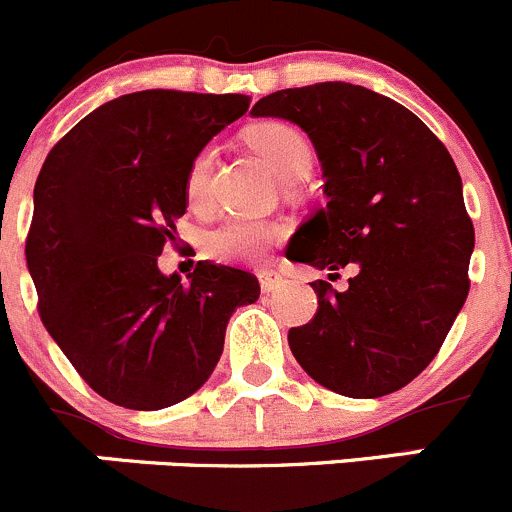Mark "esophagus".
I'll list each match as a JSON object with an SVG mask.
<instances>
[{
	"label": "esophagus",
	"instance_id": "obj_1",
	"mask_svg": "<svg viewBox=\"0 0 512 512\" xmlns=\"http://www.w3.org/2000/svg\"><path fill=\"white\" fill-rule=\"evenodd\" d=\"M258 281H261L263 293H271V291H276L278 286H283V281H286V278H283L278 271H273V268H263V271H258Z\"/></svg>",
	"mask_w": 512,
	"mask_h": 512
}]
</instances>
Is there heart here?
I'll return each mask as SVG.
<instances>
[{
  "mask_svg": "<svg viewBox=\"0 0 512 512\" xmlns=\"http://www.w3.org/2000/svg\"><path fill=\"white\" fill-rule=\"evenodd\" d=\"M249 144L266 159V164L281 179L296 181L306 176L313 164V151L306 136L283 121H266L249 131ZM214 166V149L206 146L191 161L186 171V201L191 209H204L209 199V174ZM283 226L258 219H229L204 239L206 254L226 263L261 261L281 241Z\"/></svg>",
  "mask_w": 512,
  "mask_h": 512,
  "instance_id": "1",
  "label": "heart"
}]
</instances>
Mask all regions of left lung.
<instances>
[{
  "mask_svg": "<svg viewBox=\"0 0 512 512\" xmlns=\"http://www.w3.org/2000/svg\"><path fill=\"white\" fill-rule=\"evenodd\" d=\"M251 114L301 126L326 179V206L286 256L328 276L356 266L346 291L311 283L316 316L288 331L291 353L341 396L401 391L433 361L468 298L475 231L453 156L413 111L366 86L281 89Z\"/></svg>",
  "mask_w": 512,
  "mask_h": 512,
  "instance_id": "left-lung-1",
  "label": "left lung"
}]
</instances>
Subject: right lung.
Segmentation results:
<instances>
[{
  "instance_id": "right-lung-1",
  "label": "right lung",
  "mask_w": 512,
  "mask_h": 512,
  "mask_svg": "<svg viewBox=\"0 0 512 512\" xmlns=\"http://www.w3.org/2000/svg\"><path fill=\"white\" fill-rule=\"evenodd\" d=\"M244 94L146 89L111 99L54 144L34 186L27 266L39 316L106 401L159 411L199 391L226 326L261 293L254 273L159 256L186 214L194 156L249 111Z\"/></svg>"
}]
</instances>
